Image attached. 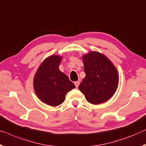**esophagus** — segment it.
Instances as JSON below:
<instances>
[{"instance_id":"obj_1","label":"esophagus","mask_w":146,"mask_h":146,"mask_svg":"<svg viewBox=\"0 0 146 146\" xmlns=\"http://www.w3.org/2000/svg\"><path fill=\"white\" fill-rule=\"evenodd\" d=\"M79 84H80V82H79V81H77V82H75V85L76 88H78V85H79Z\"/></svg>"}]
</instances>
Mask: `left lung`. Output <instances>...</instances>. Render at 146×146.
I'll return each mask as SVG.
<instances>
[{"label":"left lung","mask_w":146,"mask_h":146,"mask_svg":"<svg viewBox=\"0 0 146 146\" xmlns=\"http://www.w3.org/2000/svg\"><path fill=\"white\" fill-rule=\"evenodd\" d=\"M86 77L78 86L88 102L105 103L116 92L119 74L112 62L103 53L91 51L82 57Z\"/></svg>","instance_id":"1"}]
</instances>
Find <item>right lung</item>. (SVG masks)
<instances>
[{"label": "right lung", "mask_w": 146, "mask_h": 146, "mask_svg": "<svg viewBox=\"0 0 146 146\" xmlns=\"http://www.w3.org/2000/svg\"><path fill=\"white\" fill-rule=\"evenodd\" d=\"M62 56L50 55L40 64L34 75V92L41 101L51 106L64 102L66 95L75 86L59 69Z\"/></svg>", "instance_id": "obj_1"}]
</instances>
